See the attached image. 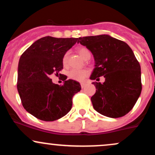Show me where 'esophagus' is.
Listing matches in <instances>:
<instances>
[{
  "label": "esophagus",
  "mask_w": 155,
  "mask_h": 155,
  "mask_svg": "<svg viewBox=\"0 0 155 155\" xmlns=\"http://www.w3.org/2000/svg\"><path fill=\"white\" fill-rule=\"evenodd\" d=\"M81 88H84L85 87V83L84 82H81Z\"/></svg>",
  "instance_id": "esophagus-1"
}]
</instances>
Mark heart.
I'll return each instance as SVG.
<instances>
[{"label": "heart", "mask_w": 155, "mask_h": 155, "mask_svg": "<svg viewBox=\"0 0 155 155\" xmlns=\"http://www.w3.org/2000/svg\"><path fill=\"white\" fill-rule=\"evenodd\" d=\"M78 52H79L80 56L84 60L90 58V57H91V53L86 47H79L78 49ZM68 54L69 52L67 51L63 55L62 62H63L64 65H65L68 63ZM87 74L88 71L86 69H72L68 72V77L73 80H75V81H82L84 79V77L87 76Z\"/></svg>", "instance_id": "1"}]
</instances>
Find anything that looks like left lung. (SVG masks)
Returning <instances> with one entry per match:
<instances>
[{
  "instance_id": "obj_1",
  "label": "left lung",
  "mask_w": 155,
  "mask_h": 155,
  "mask_svg": "<svg viewBox=\"0 0 155 155\" xmlns=\"http://www.w3.org/2000/svg\"><path fill=\"white\" fill-rule=\"evenodd\" d=\"M78 43L92 52L95 68L90 79L96 92L91 97L94 109L101 114L118 118L132 109L141 92L140 66L128 44L109 35L79 38Z\"/></svg>"
}]
</instances>
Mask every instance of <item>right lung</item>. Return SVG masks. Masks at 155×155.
Segmentation results:
<instances>
[{
	"mask_svg": "<svg viewBox=\"0 0 155 155\" xmlns=\"http://www.w3.org/2000/svg\"><path fill=\"white\" fill-rule=\"evenodd\" d=\"M77 41L76 38L43 37L21 55L17 90L25 109L38 120H57L71 109L73 96L81 90L80 84L68 79L60 86L52 82L50 76L58 75L63 55Z\"/></svg>",
	"mask_w": 155,
	"mask_h": 155,
	"instance_id": "right-lung-1",
	"label": "right lung"
}]
</instances>
